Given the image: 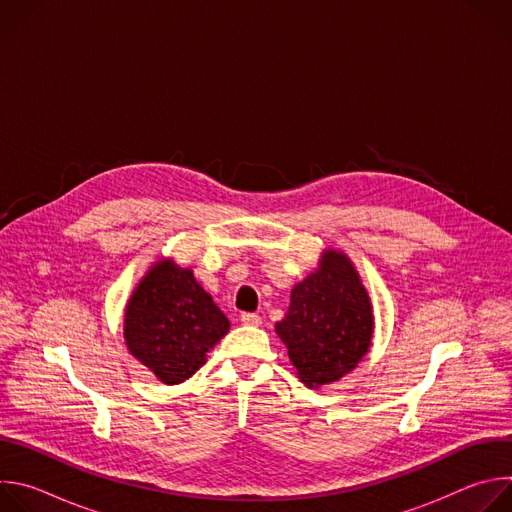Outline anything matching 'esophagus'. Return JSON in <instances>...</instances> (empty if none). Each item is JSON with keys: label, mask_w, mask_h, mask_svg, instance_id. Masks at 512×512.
Masks as SVG:
<instances>
[{"label": "esophagus", "mask_w": 512, "mask_h": 512, "mask_svg": "<svg viewBox=\"0 0 512 512\" xmlns=\"http://www.w3.org/2000/svg\"><path fill=\"white\" fill-rule=\"evenodd\" d=\"M241 322H243L245 326H259V324H261V318H259L257 314L245 312V314H241Z\"/></svg>", "instance_id": "34e87169"}]
</instances>
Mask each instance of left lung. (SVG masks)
Returning a JSON list of instances; mask_svg holds the SVG:
<instances>
[{"mask_svg": "<svg viewBox=\"0 0 512 512\" xmlns=\"http://www.w3.org/2000/svg\"><path fill=\"white\" fill-rule=\"evenodd\" d=\"M275 330L308 387L350 373L373 338L371 300L352 263L326 251L320 269L291 291L289 310Z\"/></svg>", "mask_w": 512, "mask_h": 512, "instance_id": "8db88e82", "label": "left lung"}]
</instances>
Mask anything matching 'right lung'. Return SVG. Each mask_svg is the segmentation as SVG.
I'll list each match as a JSON object with an SVG mask.
<instances>
[{
  "instance_id": "right-lung-1",
  "label": "right lung",
  "mask_w": 512,
  "mask_h": 512,
  "mask_svg": "<svg viewBox=\"0 0 512 512\" xmlns=\"http://www.w3.org/2000/svg\"><path fill=\"white\" fill-rule=\"evenodd\" d=\"M229 326L192 271L172 261L148 271L125 310L129 352L168 385L192 377Z\"/></svg>"
}]
</instances>
